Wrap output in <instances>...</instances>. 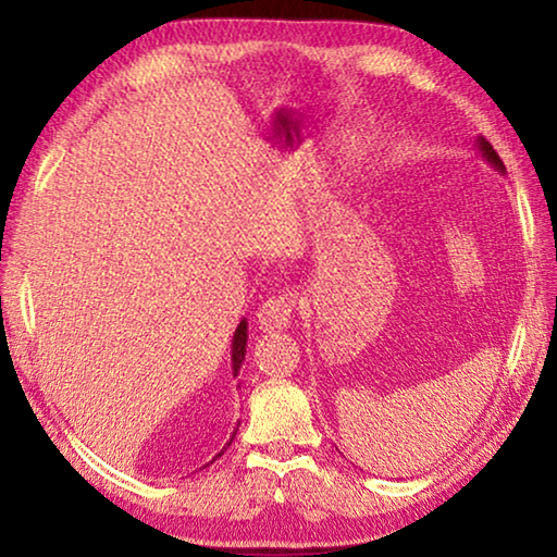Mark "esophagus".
<instances>
[{"mask_svg":"<svg viewBox=\"0 0 557 557\" xmlns=\"http://www.w3.org/2000/svg\"><path fill=\"white\" fill-rule=\"evenodd\" d=\"M297 299L292 292H280L277 297H270L262 301L258 309V324L262 332H282L292 324V317H295Z\"/></svg>","mask_w":557,"mask_h":557,"instance_id":"obj_1","label":"esophagus"}]
</instances>
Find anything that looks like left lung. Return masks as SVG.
Here are the masks:
<instances>
[{"instance_id":"8db88e82","label":"left lung","mask_w":557,"mask_h":557,"mask_svg":"<svg viewBox=\"0 0 557 557\" xmlns=\"http://www.w3.org/2000/svg\"><path fill=\"white\" fill-rule=\"evenodd\" d=\"M476 147H479V152H482V157L486 159V162L496 169V172L506 174V166H504V162H502V157L496 154V149H494L492 145H488L484 137H476Z\"/></svg>"}]
</instances>
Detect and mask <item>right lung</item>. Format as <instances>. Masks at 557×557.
I'll return each mask as SVG.
<instances>
[{
	"label": "right lung",
	"instance_id": "obj_1",
	"mask_svg": "<svg viewBox=\"0 0 557 557\" xmlns=\"http://www.w3.org/2000/svg\"><path fill=\"white\" fill-rule=\"evenodd\" d=\"M245 346H248V322H243L238 324V329H235V334H233V348H231V363H233V375H238V371H240V366H243V361H245ZM240 425V422H238ZM233 437H235V432H233ZM233 437H231V442H233ZM231 442L225 447H231ZM223 447V449H225ZM223 449L219 451V455L215 457H221L223 455ZM213 457V459H215Z\"/></svg>",
	"mask_w": 557,
	"mask_h": 557
}]
</instances>
